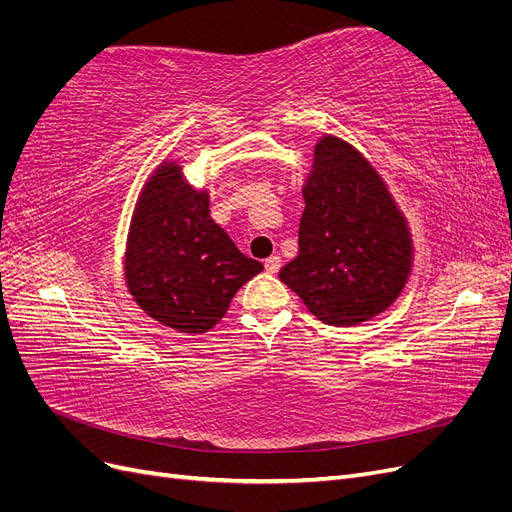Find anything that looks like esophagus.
Masks as SVG:
<instances>
[{
	"mask_svg": "<svg viewBox=\"0 0 512 512\" xmlns=\"http://www.w3.org/2000/svg\"><path fill=\"white\" fill-rule=\"evenodd\" d=\"M280 267H282V258H280V256H269V258L265 260V271L271 273V275L280 271Z\"/></svg>",
	"mask_w": 512,
	"mask_h": 512,
	"instance_id": "1",
	"label": "esophagus"
}]
</instances>
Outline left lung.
I'll list each match as a JSON object with an SVG mask.
<instances>
[{
  "label": "left lung",
  "mask_w": 512,
  "mask_h": 512,
  "mask_svg": "<svg viewBox=\"0 0 512 512\" xmlns=\"http://www.w3.org/2000/svg\"><path fill=\"white\" fill-rule=\"evenodd\" d=\"M303 198L299 254L280 280L333 327L384 312L408 282L412 239L382 177L342 138L322 136Z\"/></svg>",
  "instance_id": "1"
}]
</instances>
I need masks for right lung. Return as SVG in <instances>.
<instances>
[{
    "label": "right lung",
    "instance_id": "right-lung-1",
    "mask_svg": "<svg viewBox=\"0 0 512 512\" xmlns=\"http://www.w3.org/2000/svg\"><path fill=\"white\" fill-rule=\"evenodd\" d=\"M262 271L209 215V194L162 162L132 218L126 282L134 301L166 327L205 333L224 318L237 290Z\"/></svg>",
    "mask_w": 512,
    "mask_h": 512
}]
</instances>
